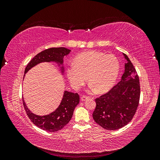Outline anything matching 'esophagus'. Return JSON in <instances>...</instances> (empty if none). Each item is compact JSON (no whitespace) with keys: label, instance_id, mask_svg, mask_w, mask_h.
Wrapping results in <instances>:
<instances>
[{"label":"esophagus","instance_id":"esophagus-1","mask_svg":"<svg viewBox=\"0 0 160 160\" xmlns=\"http://www.w3.org/2000/svg\"><path fill=\"white\" fill-rule=\"evenodd\" d=\"M89 99V97H87V96H82L81 98V100L82 101H85L86 100H88Z\"/></svg>","mask_w":160,"mask_h":160}]
</instances>
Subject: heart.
Instances as JSON below:
<instances>
[{
	"label": "heart",
	"instance_id": "heart-1",
	"mask_svg": "<svg viewBox=\"0 0 160 160\" xmlns=\"http://www.w3.org/2000/svg\"><path fill=\"white\" fill-rule=\"evenodd\" d=\"M119 70V61L114 55L91 51L77 55L66 72L71 86L75 89L84 85L87 76L90 81L89 91L94 93L98 89L99 92L109 90L115 83Z\"/></svg>",
	"mask_w": 160,
	"mask_h": 160
}]
</instances>
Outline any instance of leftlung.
<instances>
[{
  "label": "left lung",
  "instance_id": "obj_1",
  "mask_svg": "<svg viewBox=\"0 0 160 160\" xmlns=\"http://www.w3.org/2000/svg\"><path fill=\"white\" fill-rule=\"evenodd\" d=\"M123 55L126 62L121 81L108 93L95 99L93 118L101 127L108 130H117L127 125L139 105V77L128 57L124 53Z\"/></svg>",
  "mask_w": 160,
  "mask_h": 160
}]
</instances>
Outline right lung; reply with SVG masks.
I'll return each mask as SVG.
<instances>
[{"instance_id":"right-lung-1","label":"right lung","mask_w":160,"mask_h":160,"mask_svg":"<svg viewBox=\"0 0 160 160\" xmlns=\"http://www.w3.org/2000/svg\"><path fill=\"white\" fill-rule=\"evenodd\" d=\"M71 50L65 47L50 48L37 54L28 62L25 70V75L32 67L44 62H54L59 67L62 75L64 74L63 58L69 55ZM23 105L27 115L31 122L38 128L49 132L61 130L68 123L72 118L76 106L79 103V95L77 93L65 91L61 103L58 108L51 113L45 115H38L31 112L22 99Z\"/></svg>"}]
</instances>
